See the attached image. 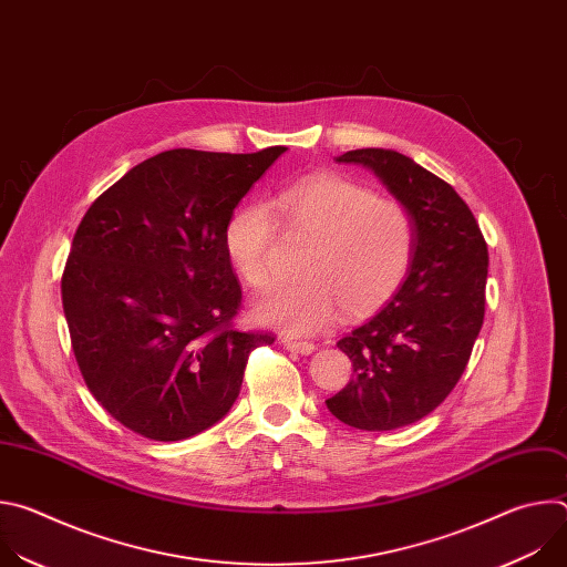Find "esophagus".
Listing matches in <instances>:
<instances>
[{
  "label": "esophagus",
  "instance_id": "esophagus-1",
  "mask_svg": "<svg viewBox=\"0 0 567 567\" xmlns=\"http://www.w3.org/2000/svg\"><path fill=\"white\" fill-rule=\"evenodd\" d=\"M282 346L289 350V352H298V354H311L316 350L313 343L309 341H296V339H285Z\"/></svg>",
  "mask_w": 567,
  "mask_h": 567
}]
</instances>
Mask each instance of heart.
<instances>
[{"mask_svg": "<svg viewBox=\"0 0 567 567\" xmlns=\"http://www.w3.org/2000/svg\"><path fill=\"white\" fill-rule=\"evenodd\" d=\"M276 206L311 247L300 265L305 278L271 289L256 305V316L267 326L296 337L313 334L328 328L341 307L350 316L385 307L406 282L417 224L403 202L343 177H320L285 186ZM278 228L267 202L239 206L226 221V256L254 289L274 282Z\"/></svg>", "mask_w": 567, "mask_h": 567, "instance_id": "b5f03b06", "label": "heart"}]
</instances>
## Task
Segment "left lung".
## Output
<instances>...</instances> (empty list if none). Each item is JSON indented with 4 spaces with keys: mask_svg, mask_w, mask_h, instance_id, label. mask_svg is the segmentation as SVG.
Listing matches in <instances>:
<instances>
[{
    "mask_svg": "<svg viewBox=\"0 0 567 567\" xmlns=\"http://www.w3.org/2000/svg\"><path fill=\"white\" fill-rule=\"evenodd\" d=\"M337 161L374 171L417 224L406 282L337 343L354 379L326 401L348 426L394 431L433 413L460 381L484 320L489 251L464 199L411 156L363 147Z\"/></svg>",
    "mask_w": 567,
    "mask_h": 567,
    "instance_id": "obj_1",
    "label": "left lung"
}]
</instances>
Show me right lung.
I'll use <instances>...</instances> for the list:
<instances>
[{"mask_svg":"<svg viewBox=\"0 0 567 567\" xmlns=\"http://www.w3.org/2000/svg\"><path fill=\"white\" fill-rule=\"evenodd\" d=\"M285 150L161 152L78 224L62 271L71 348L96 401L136 435L177 442L219 422L249 354L276 341L233 326L241 287L224 228Z\"/></svg>","mask_w":567,"mask_h":567,"instance_id":"1","label":"right lung"}]
</instances>
